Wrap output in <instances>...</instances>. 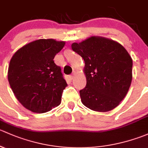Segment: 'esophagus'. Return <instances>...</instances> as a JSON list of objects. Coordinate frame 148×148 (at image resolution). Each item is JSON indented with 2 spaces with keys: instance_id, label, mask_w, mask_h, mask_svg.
Here are the masks:
<instances>
[{
  "instance_id": "1",
  "label": "esophagus",
  "mask_w": 148,
  "mask_h": 148,
  "mask_svg": "<svg viewBox=\"0 0 148 148\" xmlns=\"http://www.w3.org/2000/svg\"><path fill=\"white\" fill-rule=\"evenodd\" d=\"M74 77H75V74H73V75H71L69 76V78L71 79V80H73Z\"/></svg>"
}]
</instances>
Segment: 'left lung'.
Returning <instances> with one entry per match:
<instances>
[{"instance_id": "left-lung-1", "label": "left lung", "mask_w": 148, "mask_h": 148, "mask_svg": "<svg viewBox=\"0 0 148 148\" xmlns=\"http://www.w3.org/2000/svg\"><path fill=\"white\" fill-rule=\"evenodd\" d=\"M85 61L86 86L80 91L85 107L97 112L112 110L129 90L132 78V60L119 42L91 36L71 45Z\"/></svg>"}]
</instances>
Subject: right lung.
<instances>
[{
  "mask_svg": "<svg viewBox=\"0 0 148 148\" xmlns=\"http://www.w3.org/2000/svg\"><path fill=\"white\" fill-rule=\"evenodd\" d=\"M65 42L39 39L18 49L12 57L8 79L15 96L24 108L36 113H44L61 103L67 86L55 56Z\"/></svg>",
  "mask_w": 148,
  "mask_h": 148,
  "instance_id": "obj_1",
  "label": "right lung"
}]
</instances>
